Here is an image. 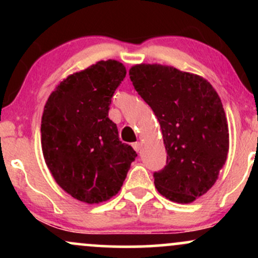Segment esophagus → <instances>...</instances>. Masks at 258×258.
Segmentation results:
<instances>
[{
  "label": "esophagus",
  "mask_w": 258,
  "mask_h": 258,
  "mask_svg": "<svg viewBox=\"0 0 258 258\" xmlns=\"http://www.w3.org/2000/svg\"><path fill=\"white\" fill-rule=\"evenodd\" d=\"M132 147H133V149L136 150V152L141 153V150H142V143H139V142H136V143L132 144Z\"/></svg>",
  "instance_id": "esophagus-1"
}]
</instances>
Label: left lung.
<instances>
[{
	"label": "left lung",
	"instance_id": "1",
	"mask_svg": "<svg viewBox=\"0 0 258 258\" xmlns=\"http://www.w3.org/2000/svg\"><path fill=\"white\" fill-rule=\"evenodd\" d=\"M130 79L158 117L167 152L155 188L173 203H193L215 184L229 150L220 96L207 80L168 65L137 64Z\"/></svg>",
	"mask_w": 258,
	"mask_h": 258
}]
</instances>
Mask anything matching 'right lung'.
<instances>
[{
    "mask_svg": "<svg viewBox=\"0 0 258 258\" xmlns=\"http://www.w3.org/2000/svg\"><path fill=\"white\" fill-rule=\"evenodd\" d=\"M125 76L120 61H97L64 79L44 105V161L58 185L82 203L99 204L119 193L137 156L120 141L108 117L114 92Z\"/></svg>",
    "mask_w": 258,
    "mask_h": 258,
    "instance_id": "1",
    "label": "right lung"
}]
</instances>
